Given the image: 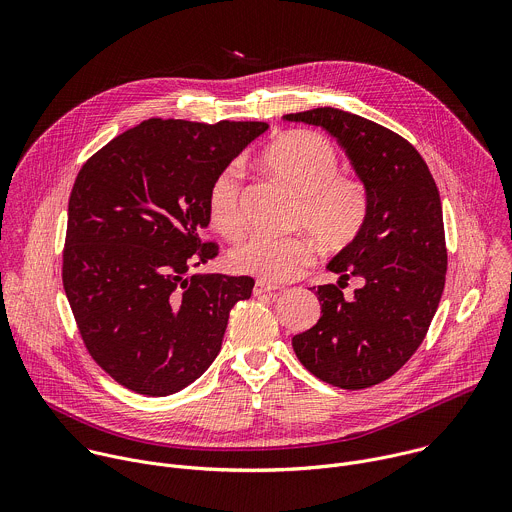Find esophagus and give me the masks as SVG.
<instances>
[{
  "label": "esophagus",
  "instance_id": "34e87169",
  "mask_svg": "<svg viewBox=\"0 0 512 512\" xmlns=\"http://www.w3.org/2000/svg\"><path fill=\"white\" fill-rule=\"evenodd\" d=\"M279 289V285L275 283H269V281H263V279H257L255 281V287H253V294L255 296H265V294H275V291Z\"/></svg>",
  "mask_w": 512,
  "mask_h": 512
}]
</instances>
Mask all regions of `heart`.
<instances>
[{
	"label": "heart",
	"instance_id": "obj_1",
	"mask_svg": "<svg viewBox=\"0 0 512 512\" xmlns=\"http://www.w3.org/2000/svg\"><path fill=\"white\" fill-rule=\"evenodd\" d=\"M334 145L320 133L291 131L277 137L259 156V168L298 198L296 227H304L324 249L348 245L367 218L362 184L338 172ZM210 227L227 239L243 233L241 174L229 166L216 174L206 194ZM314 259L312 241L296 237L255 235L237 245L229 261L235 271L269 283L296 279Z\"/></svg>",
	"mask_w": 512,
	"mask_h": 512
}]
</instances>
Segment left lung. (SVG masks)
<instances>
[{"label":"left lung","mask_w":512,"mask_h":512,"mask_svg":"<svg viewBox=\"0 0 512 512\" xmlns=\"http://www.w3.org/2000/svg\"><path fill=\"white\" fill-rule=\"evenodd\" d=\"M326 129L367 190L358 235L328 263L338 285H318L322 316L291 338L304 367L340 389H367L393 377L423 342L446 285L442 200L413 145L395 131L334 107L283 115ZM350 276L363 285L350 299Z\"/></svg>","instance_id":"left-lung-1"}]
</instances>
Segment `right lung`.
Wrapping results in <instances>:
<instances>
[{
  "label": "right lung",
  "mask_w": 512,
  "mask_h": 512,
  "mask_svg": "<svg viewBox=\"0 0 512 512\" xmlns=\"http://www.w3.org/2000/svg\"><path fill=\"white\" fill-rule=\"evenodd\" d=\"M267 127L148 119L81 168L62 283L89 354L119 385L166 397L221 352L229 312L251 298L255 281L190 269L218 255L200 241L212 180Z\"/></svg>",
  "instance_id": "right-lung-1"
}]
</instances>
